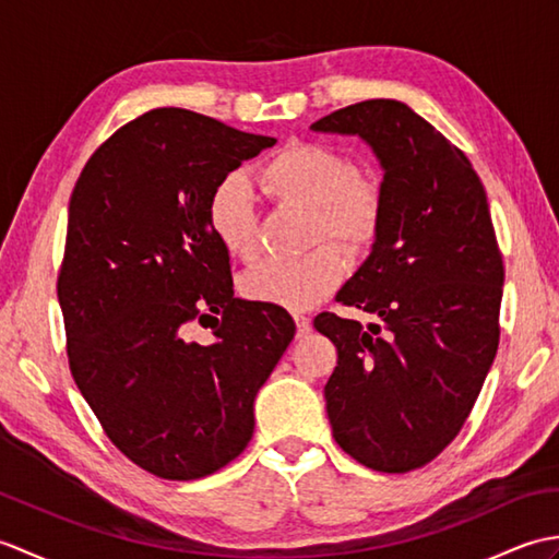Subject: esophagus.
I'll return each mask as SVG.
<instances>
[{
    "instance_id": "esophagus-1",
    "label": "esophagus",
    "mask_w": 559,
    "mask_h": 559,
    "mask_svg": "<svg viewBox=\"0 0 559 559\" xmlns=\"http://www.w3.org/2000/svg\"><path fill=\"white\" fill-rule=\"evenodd\" d=\"M293 319H295V326H298V338H305L307 334H310V329H312L310 317H305V314H293Z\"/></svg>"
}]
</instances>
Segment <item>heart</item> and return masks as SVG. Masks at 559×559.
<instances>
[{"instance_id": "obj_1", "label": "heart", "mask_w": 559, "mask_h": 559, "mask_svg": "<svg viewBox=\"0 0 559 559\" xmlns=\"http://www.w3.org/2000/svg\"><path fill=\"white\" fill-rule=\"evenodd\" d=\"M259 187L271 204L310 211L307 240L336 239L300 259H269L242 278L249 300L307 310L324 300L346 278L342 252H370L384 228L386 194L377 175L360 173L355 160L319 141H290L259 168ZM206 221L225 252L252 261L259 252V213L252 187L240 173L221 177L206 201Z\"/></svg>"}]
</instances>
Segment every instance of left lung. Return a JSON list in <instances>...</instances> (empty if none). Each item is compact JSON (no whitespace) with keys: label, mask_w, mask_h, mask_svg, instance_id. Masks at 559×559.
I'll use <instances>...</instances> for the list:
<instances>
[{"label":"left lung","mask_w":559,"mask_h":559,"mask_svg":"<svg viewBox=\"0 0 559 559\" xmlns=\"http://www.w3.org/2000/svg\"><path fill=\"white\" fill-rule=\"evenodd\" d=\"M358 134L384 168L379 240L322 312L338 365L324 386L338 447L362 466L408 473L437 459L473 411L500 346L504 264L488 197L466 153L399 100H362L312 124Z\"/></svg>","instance_id":"obj_1"}]
</instances>
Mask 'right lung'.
Returning <instances> with one entry per match:
<instances>
[{
	"label": "right lung",
	"instance_id": "right-lung-1",
	"mask_svg": "<svg viewBox=\"0 0 559 559\" xmlns=\"http://www.w3.org/2000/svg\"><path fill=\"white\" fill-rule=\"evenodd\" d=\"M276 144L182 108L103 141L69 199L57 298L69 370L110 442L153 476L197 480L242 454L254 396L295 336L276 305L233 295L206 201ZM211 328L199 344L191 326Z\"/></svg>",
	"mask_w": 559,
	"mask_h": 559
}]
</instances>
